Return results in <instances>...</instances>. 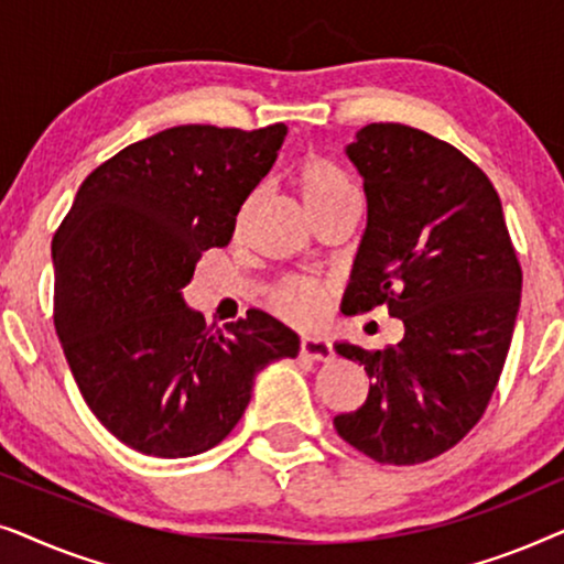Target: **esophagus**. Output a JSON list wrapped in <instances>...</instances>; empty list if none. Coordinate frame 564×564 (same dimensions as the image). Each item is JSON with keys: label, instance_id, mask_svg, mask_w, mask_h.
<instances>
[{"label": "esophagus", "instance_id": "obj_1", "mask_svg": "<svg viewBox=\"0 0 564 564\" xmlns=\"http://www.w3.org/2000/svg\"><path fill=\"white\" fill-rule=\"evenodd\" d=\"M300 357L311 361H330L336 357V351L326 338H303V341H300Z\"/></svg>", "mask_w": 564, "mask_h": 564}]
</instances>
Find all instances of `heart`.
<instances>
[{
    "mask_svg": "<svg viewBox=\"0 0 564 564\" xmlns=\"http://www.w3.org/2000/svg\"><path fill=\"white\" fill-rule=\"evenodd\" d=\"M292 184H295L307 215H315L323 207L338 203V199L357 195L341 169L318 156H307L305 161H300ZM269 307L276 315H282L284 321L311 326V323L321 321V315L326 313V292L313 282L288 280L269 292Z\"/></svg>",
    "mask_w": 564,
    "mask_h": 564,
    "instance_id": "b5f03b06",
    "label": "heart"
}]
</instances>
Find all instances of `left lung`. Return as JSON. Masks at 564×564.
<instances>
[{"instance_id":"8db88e82","label":"left lung","mask_w":564,"mask_h":564,"mask_svg":"<svg viewBox=\"0 0 564 564\" xmlns=\"http://www.w3.org/2000/svg\"><path fill=\"white\" fill-rule=\"evenodd\" d=\"M367 197L346 313L388 305L405 336L382 351L336 344L365 365L369 395L334 426L382 465H421L482 419L511 346L521 267L496 187L465 153L400 122L346 145Z\"/></svg>"}]
</instances>
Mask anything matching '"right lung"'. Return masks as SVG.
I'll use <instances>...</instances> for the list:
<instances>
[{
  "mask_svg": "<svg viewBox=\"0 0 564 564\" xmlns=\"http://www.w3.org/2000/svg\"><path fill=\"white\" fill-rule=\"evenodd\" d=\"M288 126H176L82 182L53 236L58 341L89 411L130 449L195 457L226 438L269 361L300 338L249 311L226 330L184 303L203 251L228 246Z\"/></svg>",
  "mask_w": 564,
  "mask_h": 564,
  "instance_id": "obj_1",
  "label": "right lung"
}]
</instances>
